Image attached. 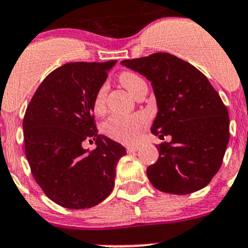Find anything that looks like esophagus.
<instances>
[{
  "mask_svg": "<svg viewBox=\"0 0 248 248\" xmlns=\"http://www.w3.org/2000/svg\"><path fill=\"white\" fill-rule=\"evenodd\" d=\"M126 150L127 152H136L139 150V146L138 145H128V146L126 147Z\"/></svg>",
  "mask_w": 248,
  "mask_h": 248,
  "instance_id": "obj_1",
  "label": "esophagus"
}]
</instances>
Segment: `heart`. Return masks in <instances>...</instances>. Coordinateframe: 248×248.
<instances>
[{
  "label": "heart",
  "mask_w": 248,
  "mask_h": 248,
  "mask_svg": "<svg viewBox=\"0 0 248 248\" xmlns=\"http://www.w3.org/2000/svg\"><path fill=\"white\" fill-rule=\"evenodd\" d=\"M119 81L122 86L134 97L146 87V82L134 72H122L119 76ZM108 87L102 85L93 99V110L96 114H102L106 109ZM147 117L144 114L114 115L109 117L103 124V131L110 138L121 142H132L138 139L140 132L146 127Z\"/></svg>",
  "instance_id": "obj_1"
}]
</instances>
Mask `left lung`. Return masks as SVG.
I'll return each instance as SVG.
<instances>
[{
	"instance_id": "1",
	"label": "left lung",
	"mask_w": 248,
	"mask_h": 248,
	"mask_svg": "<svg viewBox=\"0 0 248 248\" xmlns=\"http://www.w3.org/2000/svg\"><path fill=\"white\" fill-rule=\"evenodd\" d=\"M121 64L151 81L158 112L151 132L169 142L147 168L158 191L189 194L204 188L219 170L229 141L228 109L207 78L188 62L156 52Z\"/></svg>"
}]
</instances>
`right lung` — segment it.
<instances>
[{
	"label": "right lung",
	"instance_id": "obj_1",
	"mask_svg": "<svg viewBox=\"0 0 248 248\" xmlns=\"http://www.w3.org/2000/svg\"><path fill=\"white\" fill-rule=\"evenodd\" d=\"M115 60L72 62L42 81L22 122L25 155L49 199L67 209H89L111 193L115 170L126 149L97 133L93 99ZM96 149L85 150V141Z\"/></svg>",
	"mask_w": 248,
	"mask_h": 248
}]
</instances>
